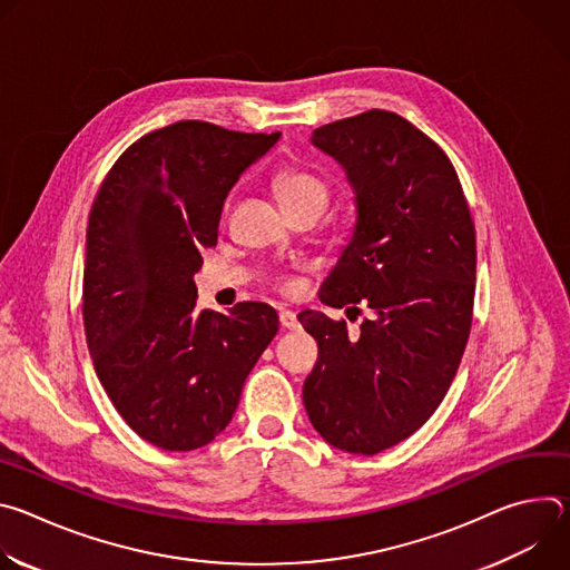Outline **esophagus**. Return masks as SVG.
<instances>
[{"instance_id":"34e87169","label":"esophagus","mask_w":570,"mask_h":570,"mask_svg":"<svg viewBox=\"0 0 570 570\" xmlns=\"http://www.w3.org/2000/svg\"><path fill=\"white\" fill-rule=\"evenodd\" d=\"M279 322H282V327L284 330H297L299 327V322H297V315L293 313V311H279Z\"/></svg>"}]
</instances>
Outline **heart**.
<instances>
[{
	"label": "heart",
	"instance_id": "obj_1",
	"mask_svg": "<svg viewBox=\"0 0 570 570\" xmlns=\"http://www.w3.org/2000/svg\"><path fill=\"white\" fill-rule=\"evenodd\" d=\"M273 187L284 209H295L302 205H313L322 209L330 198V185L320 176L293 167L277 171Z\"/></svg>",
	"mask_w": 570,
	"mask_h": 570
}]
</instances>
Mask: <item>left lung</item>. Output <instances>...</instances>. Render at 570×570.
Returning a JSON list of instances; mask_svg holds the SVG:
<instances>
[{
  "label": "left lung",
  "mask_w": 570,
  "mask_h": 570,
  "mask_svg": "<svg viewBox=\"0 0 570 570\" xmlns=\"http://www.w3.org/2000/svg\"><path fill=\"white\" fill-rule=\"evenodd\" d=\"M311 144L343 167L356 205L320 299L361 302L370 317L350 336L345 320L297 315L320 350L304 409L324 442L374 455L424 426L458 372L475 291L473 220L451 159L394 112L320 126Z\"/></svg>",
  "instance_id": "1"
}]
</instances>
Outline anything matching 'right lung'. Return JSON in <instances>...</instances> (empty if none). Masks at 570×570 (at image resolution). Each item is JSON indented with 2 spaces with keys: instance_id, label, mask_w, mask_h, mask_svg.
Segmentation results:
<instances>
[{
  "instance_id": "add662e5",
  "label": "right lung",
  "mask_w": 570,
  "mask_h": 570,
  "mask_svg": "<svg viewBox=\"0 0 570 570\" xmlns=\"http://www.w3.org/2000/svg\"><path fill=\"white\" fill-rule=\"evenodd\" d=\"M277 139L178 121L128 146L95 198L83 271L88 350L115 409L153 446L209 444L279 330L264 302L198 311L194 284L229 189Z\"/></svg>"
}]
</instances>
